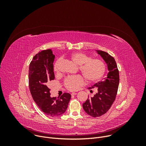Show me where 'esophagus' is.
I'll list each match as a JSON object with an SVG mask.
<instances>
[{"mask_svg":"<svg viewBox=\"0 0 146 146\" xmlns=\"http://www.w3.org/2000/svg\"><path fill=\"white\" fill-rule=\"evenodd\" d=\"M77 94V93H76V92H73V93H72V96H74V95H76Z\"/></svg>","mask_w":146,"mask_h":146,"instance_id":"esophagus-1","label":"esophagus"}]
</instances>
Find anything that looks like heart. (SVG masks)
Instances as JSON below:
<instances>
[{
    "label": "heart",
    "instance_id": "1",
    "mask_svg": "<svg viewBox=\"0 0 146 146\" xmlns=\"http://www.w3.org/2000/svg\"><path fill=\"white\" fill-rule=\"evenodd\" d=\"M71 60L78 65V69L85 78L90 82H96L105 74L106 65L105 62L99 59H91L87 54L77 52L70 55ZM61 59H58L54 65V70L59 73ZM84 84V80L80 75L67 77L64 81V86L69 91L78 90Z\"/></svg>",
    "mask_w": 146,
    "mask_h": 146
}]
</instances>
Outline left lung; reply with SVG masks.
<instances>
[{"label": "left lung", "mask_w": 146, "mask_h": 146, "mask_svg": "<svg viewBox=\"0 0 146 146\" xmlns=\"http://www.w3.org/2000/svg\"><path fill=\"white\" fill-rule=\"evenodd\" d=\"M97 52L107 64L109 73L105 80L88 88L91 92L92 89H96V93L83 103L82 107L86 113L92 117H100L110 109L115 99L119 82V72L114 58L105 51L98 50Z\"/></svg>", "instance_id": "1"}]
</instances>
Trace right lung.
Returning <instances> with one entry per match:
<instances>
[{
    "label": "right lung",
    "mask_w": 146,
    "mask_h": 146,
    "mask_svg": "<svg viewBox=\"0 0 146 146\" xmlns=\"http://www.w3.org/2000/svg\"><path fill=\"white\" fill-rule=\"evenodd\" d=\"M54 58L50 49L38 52L33 58L29 68V87L33 100L40 109L50 117L64 114L71 98L70 94L66 92L57 98L50 96L48 86L55 78Z\"/></svg>",
    "instance_id": "obj_1"
}]
</instances>
